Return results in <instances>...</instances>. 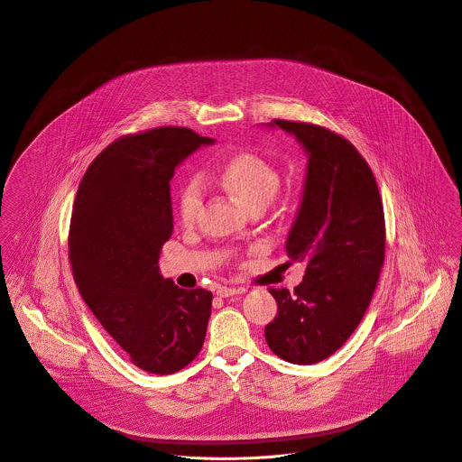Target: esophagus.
Masks as SVG:
<instances>
[{
    "label": "esophagus",
    "mask_w": 462,
    "mask_h": 462,
    "mask_svg": "<svg viewBox=\"0 0 462 462\" xmlns=\"http://www.w3.org/2000/svg\"><path fill=\"white\" fill-rule=\"evenodd\" d=\"M236 293H242V290H240V288H231V286H218V288H217V295L222 297V299L233 297V295H236Z\"/></svg>",
    "instance_id": "esophagus-1"
}]
</instances>
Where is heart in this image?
I'll return each instance as SVG.
<instances>
[{
  "label": "heart",
  "instance_id": "heart-1",
  "mask_svg": "<svg viewBox=\"0 0 462 462\" xmlns=\"http://www.w3.org/2000/svg\"><path fill=\"white\" fill-rule=\"evenodd\" d=\"M220 185L240 200L245 208L263 209L279 190V172L254 152H238L231 156L218 172ZM202 206V185L199 180H190L183 185L178 198V215L185 226L196 222Z\"/></svg>",
  "mask_w": 462,
  "mask_h": 462
}]
</instances>
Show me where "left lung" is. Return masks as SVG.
<instances>
[{
  "label": "left lung",
  "mask_w": 462,
  "mask_h": 462,
  "mask_svg": "<svg viewBox=\"0 0 462 462\" xmlns=\"http://www.w3.org/2000/svg\"><path fill=\"white\" fill-rule=\"evenodd\" d=\"M306 147L308 176L286 251L306 264L293 291L268 288L277 302L264 328L270 350L295 365L332 356L359 326L381 277L386 222L375 176L359 151L329 128L275 119Z\"/></svg>",
  "instance_id": "obj_1"
}]
</instances>
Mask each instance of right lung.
<instances>
[{
	"label": "right lung",
	"mask_w": 462,
	"mask_h": 462,
	"mask_svg": "<svg viewBox=\"0 0 462 462\" xmlns=\"http://www.w3.org/2000/svg\"><path fill=\"white\" fill-rule=\"evenodd\" d=\"M211 142L178 126L123 134L94 158L74 199V282L99 324L149 374L180 372L204 343L211 291L163 279L158 260L172 235L174 169Z\"/></svg>",
	"instance_id": "obj_1"
}]
</instances>
